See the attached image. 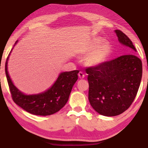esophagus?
<instances>
[{"label": "esophagus", "instance_id": "esophagus-1", "mask_svg": "<svg viewBox=\"0 0 148 148\" xmlns=\"http://www.w3.org/2000/svg\"><path fill=\"white\" fill-rule=\"evenodd\" d=\"M78 76H79V78L83 79V78H84V77H85V74H84V73L83 72L80 71V72H79V73H78Z\"/></svg>", "mask_w": 148, "mask_h": 148}]
</instances>
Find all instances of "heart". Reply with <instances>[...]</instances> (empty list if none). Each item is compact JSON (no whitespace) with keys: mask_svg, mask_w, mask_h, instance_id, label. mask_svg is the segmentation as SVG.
I'll return each instance as SVG.
<instances>
[{"mask_svg":"<svg viewBox=\"0 0 148 148\" xmlns=\"http://www.w3.org/2000/svg\"><path fill=\"white\" fill-rule=\"evenodd\" d=\"M95 47V45L93 44L92 46L85 47L81 50V53L83 54L90 52L87 56L86 61L87 64L91 65V66H95V65H98L102 63L104 61L110 49V45L107 42H104L93 50L92 49Z\"/></svg>","mask_w":148,"mask_h":148,"instance_id":"1","label":"heart"}]
</instances>
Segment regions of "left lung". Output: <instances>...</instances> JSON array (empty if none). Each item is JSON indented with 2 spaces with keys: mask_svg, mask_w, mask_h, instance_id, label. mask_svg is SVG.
Listing matches in <instances>:
<instances>
[{
  "mask_svg": "<svg viewBox=\"0 0 148 148\" xmlns=\"http://www.w3.org/2000/svg\"><path fill=\"white\" fill-rule=\"evenodd\" d=\"M115 32L120 43L130 47L129 54L86 69L90 104L105 116H118L131 106L142 76V61L134 54L132 41L119 30Z\"/></svg>",
  "mask_w": 148,
  "mask_h": 148,
  "instance_id": "obj_1",
  "label": "left lung"
}]
</instances>
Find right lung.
Wrapping results in <instances>:
<instances>
[{
  "label": "right lung",
  "mask_w": 148,
  "mask_h": 148,
  "mask_svg": "<svg viewBox=\"0 0 148 148\" xmlns=\"http://www.w3.org/2000/svg\"><path fill=\"white\" fill-rule=\"evenodd\" d=\"M8 59V57L5 64V72L12 98L16 104L29 113L37 116L53 114L66 104L72 87L77 79L79 71L60 74L57 81L46 92L38 95H25L19 91L12 83L7 71Z\"/></svg>",
  "instance_id": "1"
}]
</instances>
